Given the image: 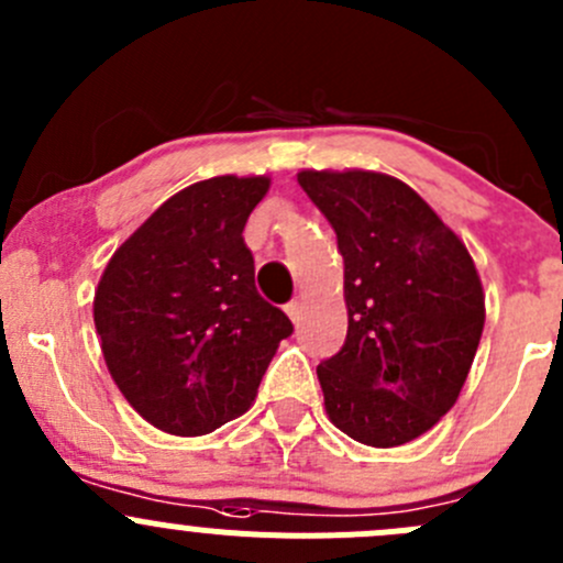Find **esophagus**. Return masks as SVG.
<instances>
[{"mask_svg": "<svg viewBox=\"0 0 563 563\" xmlns=\"http://www.w3.org/2000/svg\"><path fill=\"white\" fill-rule=\"evenodd\" d=\"M286 313H288V318H291L294 323H299V318H302V305H299V302H288L286 305Z\"/></svg>", "mask_w": 563, "mask_h": 563, "instance_id": "34e87169", "label": "esophagus"}]
</instances>
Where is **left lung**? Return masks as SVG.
Instances as JSON below:
<instances>
[{
    "label": "left lung",
    "instance_id": "obj_1",
    "mask_svg": "<svg viewBox=\"0 0 563 563\" xmlns=\"http://www.w3.org/2000/svg\"><path fill=\"white\" fill-rule=\"evenodd\" d=\"M338 234L349 334L316 367L334 428L378 450L428 433L457 402L485 294L463 240L389 174H297Z\"/></svg>",
    "mask_w": 563,
    "mask_h": 563
}]
</instances>
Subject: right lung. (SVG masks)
I'll list each match as a JSON object with an SVG mask.
<instances>
[{"label": "right lung", "mask_w": 563, "mask_h": 563, "mask_svg": "<svg viewBox=\"0 0 563 563\" xmlns=\"http://www.w3.org/2000/svg\"><path fill=\"white\" fill-rule=\"evenodd\" d=\"M269 176H212L155 209L108 261L95 329L113 384L157 430L203 435L245 413L283 338L255 288L245 223Z\"/></svg>", "instance_id": "add662e5"}]
</instances>
